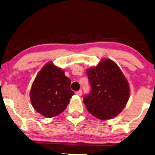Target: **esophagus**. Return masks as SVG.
Returning <instances> with one entry per match:
<instances>
[{
    "label": "esophagus",
    "mask_w": 155,
    "mask_h": 155,
    "mask_svg": "<svg viewBox=\"0 0 155 155\" xmlns=\"http://www.w3.org/2000/svg\"><path fill=\"white\" fill-rule=\"evenodd\" d=\"M75 94H77V95H78V96H81L82 95V90L78 91H76V92H75Z\"/></svg>",
    "instance_id": "obj_1"
}]
</instances>
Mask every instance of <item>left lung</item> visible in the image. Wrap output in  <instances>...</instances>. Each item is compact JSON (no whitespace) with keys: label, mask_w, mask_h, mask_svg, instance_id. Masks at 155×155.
Segmentation results:
<instances>
[{"label":"left lung","mask_w":155,"mask_h":155,"mask_svg":"<svg viewBox=\"0 0 155 155\" xmlns=\"http://www.w3.org/2000/svg\"><path fill=\"white\" fill-rule=\"evenodd\" d=\"M91 87V94L84 98L87 110L98 120H110L126 106L130 87L126 77L115 62L101 59L86 71Z\"/></svg>","instance_id":"1"}]
</instances>
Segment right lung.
I'll use <instances>...</instances> for the list:
<instances>
[{
    "label": "right lung",
    "mask_w": 155,
    "mask_h": 155,
    "mask_svg": "<svg viewBox=\"0 0 155 155\" xmlns=\"http://www.w3.org/2000/svg\"><path fill=\"white\" fill-rule=\"evenodd\" d=\"M64 70L48 62L37 74L30 91L33 108L45 117H54L65 110L74 92Z\"/></svg>",
    "instance_id": "1"
}]
</instances>
